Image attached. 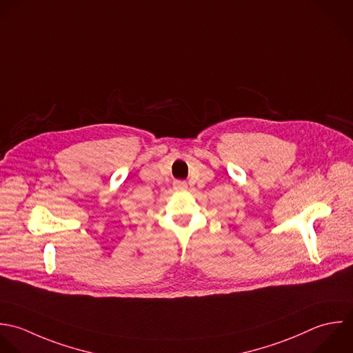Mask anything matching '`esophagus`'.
Returning a JSON list of instances; mask_svg holds the SVG:
<instances>
[{"mask_svg":"<svg viewBox=\"0 0 353 353\" xmlns=\"http://www.w3.org/2000/svg\"><path fill=\"white\" fill-rule=\"evenodd\" d=\"M173 188L177 190V191L187 190V183H185V181H181V180H177V181L173 183Z\"/></svg>","mask_w":353,"mask_h":353,"instance_id":"esophagus-1","label":"esophagus"}]
</instances>
